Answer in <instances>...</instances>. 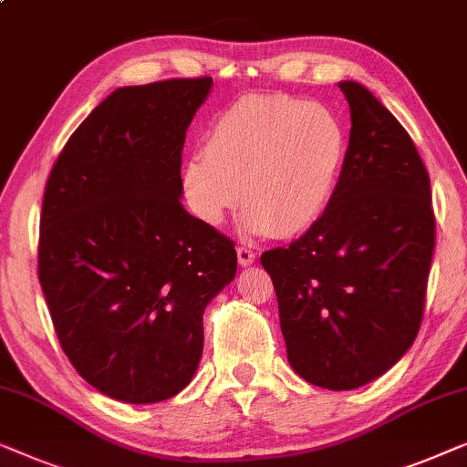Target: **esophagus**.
Wrapping results in <instances>:
<instances>
[{"label": "esophagus", "instance_id": "34e87169", "mask_svg": "<svg viewBox=\"0 0 467 467\" xmlns=\"http://www.w3.org/2000/svg\"><path fill=\"white\" fill-rule=\"evenodd\" d=\"M236 260H239L241 266H249V265H254L255 254L249 247L239 245V247H236Z\"/></svg>", "mask_w": 467, "mask_h": 467}]
</instances>
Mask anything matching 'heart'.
Here are the masks:
<instances>
[{"instance_id":"b5f03b06","label":"heart","mask_w":467,"mask_h":467,"mask_svg":"<svg viewBox=\"0 0 467 467\" xmlns=\"http://www.w3.org/2000/svg\"><path fill=\"white\" fill-rule=\"evenodd\" d=\"M347 130L337 111L287 95H249L212 122L205 154L182 165L183 201L194 218L222 226L245 207L249 234L277 239L308 231L337 194Z\"/></svg>"}]
</instances>
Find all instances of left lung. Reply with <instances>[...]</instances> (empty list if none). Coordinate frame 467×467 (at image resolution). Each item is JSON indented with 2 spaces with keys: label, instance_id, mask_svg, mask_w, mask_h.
<instances>
[{
  "label": "left lung",
  "instance_id": "8db88e82",
  "mask_svg": "<svg viewBox=\"0 0 467 467\" xmlns=\"http://www.w3.org/2000/svg\"><path fill=\"white\" fill-rule=\"evenodd\" d=\"M349 148L326 213L262 254L279 302L287 359L332 391L370 383L410 349L423 319L436 220L430 175L410 135L358 82H338Z\"/></svg>",
  "mask_w": 467,
  "mask_h": 467
}]
</instances>
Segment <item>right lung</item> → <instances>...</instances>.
I'll return each instance as SVG.
<instances>
[{
    "instance_id": "right-lung-1",
    "label": "right lung",
    "mask_w": 467,
    "mask_h": 467,
    "mask_svg": "<svg viewBox=\"0 0 467 467\" xmlns=\"http://www.w3.org/2000/svg\"><path fill=\"white\" fill-rule=\"evenodd\" d=\"M212 78L116 88L46 183L37 275L78 374L129 404L173 398L202 356V313L236 275L234 243L182 205V150Z\"/></svg>"
}]
</instances>
